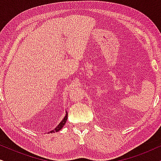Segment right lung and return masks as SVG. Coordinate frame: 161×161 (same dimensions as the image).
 Here are the masks:
<instances>
[{
    "instance_id": "obj_1",
    "label": "right lung",
    "mask_w": 161,
    "mask_h": 161,
    "mask_svg": "<svg viewBox=\"0 0 161 161\" xmlns=\"http://www.w3.org/2000/svg\"><path fill=\"white\" fill-rule=\"evenodd\" d=\"M67 115H68V114H67H67H66V116H64V118L63 119L62 121H61V122L59 123L58 125L56 127V128H55L54 130H53L52 131H50V133H55V132H58V131L62 129V127L64 126L65 123H66V122H67Z\"/></svg>"
}]
</instances>
